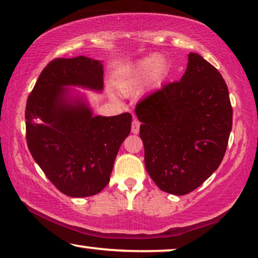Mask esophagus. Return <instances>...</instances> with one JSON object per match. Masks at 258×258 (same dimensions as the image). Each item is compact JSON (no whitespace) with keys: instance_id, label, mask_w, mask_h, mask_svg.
I'll return each instance as SVG.
<instances>
[{"instance_id":"1","label":"esophagus","mask_w":258,"mask_h":258,"mask_svg":"<svg viewBox=\"0 0 258 258\" xmlns=\"http://www.w3.org/2000/svg\"><path fill=\"white\" fill-rule=\"evenodd\" d=\"M140 125H141V123H140L139 119L134 117L133 122H132V133H133V134H139V132H140Z\"/></svg>"}]
</instances>
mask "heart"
Segmentation results:
<instances>
[{
  "label": "heart",
  "instance_id": "1",
  "mask_svg": "<svg viewBox=\"0 0 258 258\" xmlns=\"http://www.w3.org/2000/svg\"><path fill=\"white\" fill-rule=\"evenodd\" d=\"M168 67L167 63H165L162 58H158L156 56L154 57H149L144 59L139 66L136 67L135 72H134V75L132 79H130L128 82L123 83L121 86V89L124 91V93H130L134 88H135L136 84H139L142 81L147 80L148 77L150 76V81L153 83H160L162 80L164 79L165 75H167Z\"/></svg>",
  "mask_w": 258,
  "mask_h": 258
}]
</instances>
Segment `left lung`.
<instances>
[{
  "label": "left lung",
  "mask_w": 258,
  "mask_h": 258,
  "mask_svg": "<svg viewBox=\"0 0 258 258\" xmlns=\"http://www.w3.org/2000/svg\"><path fill=\"white\" fill-rule=\"evenodd\" d=\"M188 57L181 80L163 84L135 109L148 174L162 191L178 196L199 188L220 167L232 126L220 72L199 54Z\"/></svg>",
  "instance_id": "1"
}]
</instances>
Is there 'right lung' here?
Segmentation results:
<instances>
[{
	"label": "right lung",
	"instance_id": "add662e5",
	"mask_svg": "<svg viewBox=\"0 0 258 258\" xmlns=\"http://www.w3.org/2000/svg\"><path fill=\"white\" fill-rule=\"evenodd\" d=\"M66 86L103 88V67L86 56L55 58L42 70L27 100L26 139L49 181L70 197L96 195L109 183L116 155L132 129V115L93 116L67 101Z\"/></svg>",
	"mask_w": 258,
	"mask_h": 258
}]
</instances>
